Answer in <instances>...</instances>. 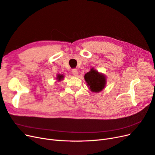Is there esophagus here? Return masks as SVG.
Returning a JSON list of instances; mask_svg holds the SVG:
<instances>
[{"instance_id":"esophagus-1","label":"esophagus","mask_w":155,"mask_h":155,"mask_svg":"<svg viewBox=\"0 0 155 155\" xmlns=\"http://www.w3.org/2000/svg\"><path fill=\"white\" fill-rule=\"evenodd\" d=\"M72 74L74 76H78V72L76 69H73L72 70Z\"/></svg>"}]
</instances>
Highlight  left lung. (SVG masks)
Returning a JSON list of instances; mask_svg holds the SVG:
<instances>
[{
	"instance_id": "left-lung-1",
	"label": "left lung",
	"mask_w": 155,
	"mask_h": 155,
	"mask_svg": "<svg viewBox=\"0 0 155 155\" xmlns=\"http://www.w3.org/2000/svg\"><path fill=\"white\" fill-rule=\"evenodd\" d=\"M84 79L91 92L97 93L105 88L107 78L105 74L99 72L94 67L91 68L88 72L85 74Z\"/></svg>"
}]
</instances>
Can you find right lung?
Here are the masks:
<instances>
[{"label": "right lung", "instance_id": "obj_1", "mask_svg": "<svg viewBox=\"0 0 155 155\" xmlns=\"http://www.w3.org/2000/svg\"><path fill=\"white\" fill-rule=\"evenodd\" d=\"M64 76L63 74H57V76H56V80H57V81L59 82V81L63 80V79H64Z\"/></svg>", "mask_w": 155, "mask_h": 155}]
</instances>
